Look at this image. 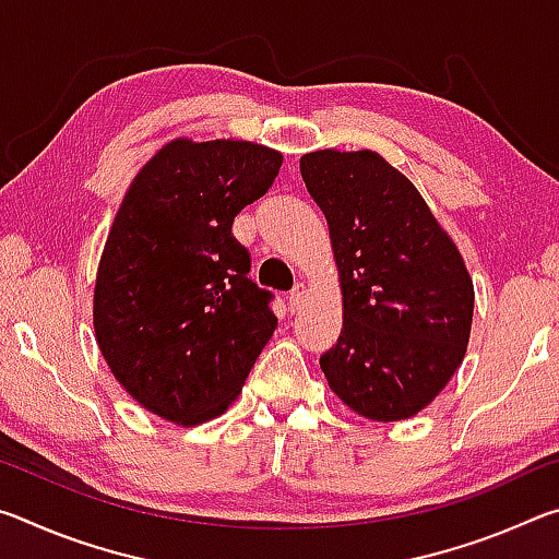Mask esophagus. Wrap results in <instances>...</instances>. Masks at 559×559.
<instances>
[{"label":"esophagus","mask_w":559,"mask_h":559,"mask_svg":"<svg viewBox=\"0 0 559 559\" xmlns=\"http://www.w3.org/2000/svg\"><path fill=\"white\" fill-rule=\"evenodd\" d=\"M306 298H308V288L298 283L296 288L290 290V313H298V310L306 306Z\"/></svg>","instance_id":"1"}]
</instances>
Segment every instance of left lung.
I'll return each mask as SVG.
<instances>
[{
	"label": "left lung",
	"instance_id": "8db88e82",
	"mask_svg": "<svg viewBox=\"0 0 559 559\" xmlns=\"http://www.w3.org/2000/svg\"><path fill=\"white\" fill-rule=\"evenodd\" d=\"M300 175L328 219L343 290V330L320 370L365 419H409L466 357L473 281L459 246L372 150H316Z\"/></svg>",
	"mask_w": 559,
	"mask_h": 559
}]
</instances>
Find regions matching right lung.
<instances>
[{
  "label": "right lung",
  "instance_id": "1",
  "mask_svg": "<svg viewBox=\"0 0 559 559\" xmlns=\"http://www.w3.org/2000/svg\"><path fill=\"white\" fill-rule=\"evenodd\" d=\"M281 165L278 150L249 140L177 138L122 197L93 330L122 390L165 421L197 427L229 409L278 325L231 224Z\"/></svg>",
  "mask_w": 559,
  "mask_h": 559
}]
</instances>
